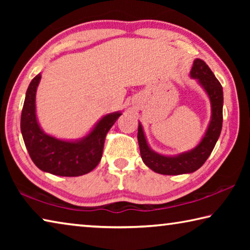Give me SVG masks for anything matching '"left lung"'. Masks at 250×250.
<instances>
[{
  "instance_id": "1",
  "label": "left lung",
  "mask_w": 250,
  "mask_h": 250,
  "mask_svg": "<svg viewBox=\"0 0 250 250\" xmlns=\"http://www.w3.org/2000/svg\"><path fill=\"white\" fill-rule=\"evenodd\" d=\"M191 76L197 79L209 97L211 119L202 141L193 150L175 156L161 155L147 146L142 125L139 124L138 141L142 161L152 171L164 175H179L198 170L208 159L219 138L223 125V87L206 62L196 58L193 62Z\"/></svg>"
}]
</instances>
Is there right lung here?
<instances>
[{
    "label": "right lung",
    "instance_id": "1",
    "mask_svg": "<svg viewBox=\"0 0 250 250\" xmlns=\"http://www.w3.org/2000/svg\"><path fill=\"white\" fill-rule=\"evenodd\" d=\"M41 78V74L36 75L29 83L21 116V131L28 154L40 170L50 174L59 176L87 174L100 162L105 135L121 113L113 112L104 116L82 140H59L44 133L36 119L35 97Z\"/></svg>",
    "mask_w": 250,
    "mask_h": 250
}]
</instances>
